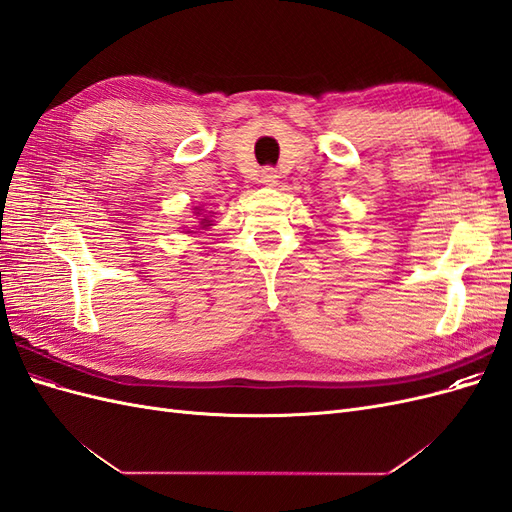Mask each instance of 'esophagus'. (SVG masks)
I'll return each instance as SVG.
<instances>
[{
	"label": "esophagus",
	"instance_id": "obj_1",
	"mask_svg": "<svg viewBox=\"0 0 512 512\" xmlns=\"http://www.w3.org/2000/svg\"><path fill=\"white\" fill-rule=\"evenodd\" d=\"M277 179H280V177H277V173H275L273 168H265V170H262L260 183H265V185H277Z\"/></svg>",
	"mask_w": 512,
	"mask_h": 512
}]
</instances>
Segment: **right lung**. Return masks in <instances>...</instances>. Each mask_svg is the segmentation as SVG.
I'll use <instances>...</instances> for the list:
<instances>
[{
	"instance_id": "add662e5",
	"label": "right lung",
	"mask_w": 512,
	"mask_h": 512,
	"mask_svg": "<svg viewBox=\"0 0 512 512\" xmlns=\"http://www.w3.org/2000/svg\"><path fill=\"white\" fill-rule=\"evenodd\" d=\"M200 211H203V209H196L194 213H196V215H203ZM211 218H213V215H203V220H200V228H209L211 222H213ZM188 232H192V230H188Z\"/></svg>"
}]
</instances>
